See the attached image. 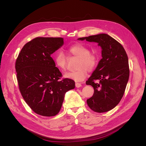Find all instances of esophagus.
<instances>
[{"label":"esophagus","instance_id":"1","mask_svg":"<svg viewBox=\"0 0 146 146\" xmlns=\"http://www.w3.org/2000/svg\"><path fill=\"white\" fill-rule=\"evenodd\" d=\"M75 86H76V88H80V87L82 86V85H81L80 83H75Z\"/></svg>","mask_w":146,"mask_h":146}]
</instances>
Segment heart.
<instances>
[{"instance_id":"heart-1","label":"heart","mask_w":146,"mask_h":146,"mask_svg":"<svg viewBox=\"0 0 146 146\" xmlns=\"http://www.w3.org/2000/svg\"><path fill=\"white\" fill-rule=\"evenodd\" d=\"M68 50L71 55L79 58L77 66L78 69L66 72L64 77L75 82H82L86 78L88 72H92L95 70L98 64V57L95 54L91 52L86 46L80 43L70 46ZM54 60L56 67L60 70H66L68 57L62 51L58 50L55 52Z\"/></svg>"}]
</instances>
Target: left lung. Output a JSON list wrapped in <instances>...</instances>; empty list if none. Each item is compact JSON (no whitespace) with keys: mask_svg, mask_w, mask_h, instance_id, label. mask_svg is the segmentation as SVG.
Wrapping results in <instances>:
<instances>
[{"mask_svg":"<svg viewBox=\"0 0 146 146\" xmlns=\"http://www.w3.org/2000/svg\"><path fill=\"white\" fill-rule=\"evenodd\" d=\"M78 40L98 42L102 48V58L86 82L94 89V94L87 99V104L96 112L109 111L121 100L128 81L129 69L125 50L119 42L106 34Z\"/></svg>","mask_w":146,"mask_h":146,"instance_id":"left-lung-1","label":"left lung"}]
</instances>
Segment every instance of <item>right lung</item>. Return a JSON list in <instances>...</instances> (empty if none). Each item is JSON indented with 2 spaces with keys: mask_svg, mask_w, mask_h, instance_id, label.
<instances>
[{
  "mask_svg": "<svg viewBox=\"0 0 146 146\" xmlns=\"http://www.w3.org/2000/svg\"><path fill=\"white\" fill-rule=\"evenodd\" d=\"M63 38L36 37L22 48L15 62L20 92L34 112L44 117L59 112L66 92L74 82L63 79L51 55L64 44Z\"/></svg>",
  "mask_w": 146,
  "mask_h": 146,
  "instance_id": "right-lung-1",
  "label": "right lung"
}]
</instances>
